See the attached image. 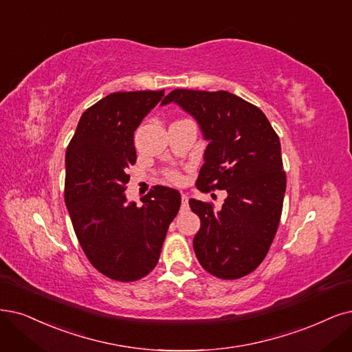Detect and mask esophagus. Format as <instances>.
Listing matches in <instances>:
<instances>
[{"label":"esophagus","instance_id":"esophagus-1","mask_svg":"<svg viewBox=\"0 0 352 352\" xmlns=\"http://www.w3.org/2000/svg\"><path fill=\"white\" fill-rule=\"evenodd\" d=\"M181 209L188 210V197H187V194H181Z\"/></svg>","mask_w":352,"mask_h":352}]
</instances>
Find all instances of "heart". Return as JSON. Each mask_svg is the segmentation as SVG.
<instances>
[{"instance_id": "1", "label": "heart", "mask_w": 352, "mask_h": 352, "mask_svg": "<svg viewBox=\"0 0 352 352\" xmlns=\"http://www.w3.org/2000/svg\"><path fill=\"white\" fill-rule=\"evenodd\" d=\"M166 177H168V179H171V181H179V179H181L179 173L174 171V169H171V171H168V173H166Z\"/></svg>"}]
</instances>
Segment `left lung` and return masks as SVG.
I'll list each match as a JSON object with an SVG mask.
<instances>
[{
  "mask_svg": "<svg viewBox=\"0 0 352 352\" xmlns=\"http://www.w3.org/2000/svg\"><path fill=\"white\" fill-rule=\"evenodd\" d=\"M168 102L190 113L209 140L197 188L228 191L220 210L188 201L201 222L194 252L217 278L248 276L264 261L281 217L285 173L278 135L261 110L228 91L177 88L162 100Z\"/></svg>",
  "mask_w": 352,
  "mask_h": 352,
  "instance_id": "obj_1",
  "label": "left lung"
}]
</instances>
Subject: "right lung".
I'll return each instance as SVG.
<instances>
[{"instance_id": "obj_1", "label": "right lung", "mask_w": 352, "mask_h": 352, "mask_svg": "<svg viewBox=\"0 0 352 352\" xmlns=\"http://www.w3.org/2000/svg\"><path fill=\"white\" fill-rule=\"evenodd\" d=\"M161 91L113 93L87 109L67 148L65 204L88 261L102 276L129 283L158 264L181 196L155 186L140 207L126 203L127 169L136 162L135 130Z\"/></svg>"}]
</instances>
